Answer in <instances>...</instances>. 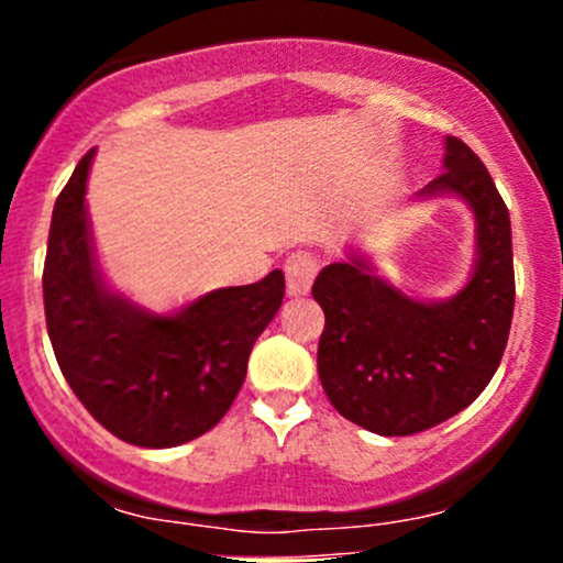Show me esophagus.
<instances>
[{"label":"esophagus","instance_id":"obj_1","mask_svg":"<svg viewBox=\"0 0 563 563\" xmlns=\"http://www.w3.org/2000/svg\"><path fill=\"white\" fill-rule=\"evenodd\" d=\"M318 275V261L313 253H294L291 258L286 261V288H288V297H305L313 286Z\"/></svg>","mask_w":563,"mask_h":563}]
</instances>
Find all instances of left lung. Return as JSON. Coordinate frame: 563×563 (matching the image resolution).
I'll list each match as a JSON object with an SVG mask.
<instances>
[{
  "label": "left lung",
  "mask_w": 563,
  "mask_h": 563,
  "mask_svg": "<svg viewBox=\"0 0 563 563\" xmlns=\"http://www.w3.org/2000/svg\"><path fill=\"white\" fill-rule=\"evenodd\" d=\"M460 196L476 220L474 275L452 299L419 302L373 275L360 255L318 272L323 308L318 378L329 402L378 435L435 428L482 395L507 349L515 310L512 225L471 146L446 135L444 174L422 198Z\"/></svg>",
  "instance_id": "obj_1"
}]
</instances>
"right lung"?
<instances>
[{
	"mask_svg": "<svg viewBox=\"0 0 563 563\" xmlns=\"http://www.w3.org/2000/svg\"><path fill=\"white\" fill-rule=\"evenodd\" d=\"M81 157L51 214L43 266L45 327L56 362L89 413L117 439L150 450L212 430L247 376L258 334L286 294L280 269L250 286L218 288L174 316L117 297L100 275L87 218Z\"/></svg>",
	"mask_w": 563,
	"mask_h": 563,
	"instance_id": "obj_1",
	"label": "right lung"
}]
</instances>
